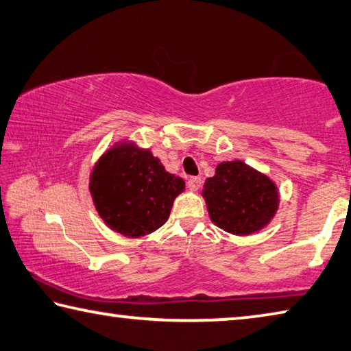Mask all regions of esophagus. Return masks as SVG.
<instances>
[{
    "mask_svg": "<svg viewBox=\"0 0 351 351\" xmlns=\"http://www.w3.org/2000/svg\"><path fill=\"white\" fill-rule=\"evenodd\" d=\"M187 187L190 189V192H197L201 187V178H197V176L190 178V180L187 181Z\"/></svg>",
    "mask_w": 351,
    "mask_h": 351,
    "instance_id": "34e87169",
    "label": "esophagus"
}]
</instances>
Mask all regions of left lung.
Wrapping results in <instances>:
<instances>
[{"mask_svg":"<svg viewBox=\"0 0 351 351\" xmlns=\"http://www.w3.org/2000/svg\"><path fill=\"white\" fill-rule=\"evenodd\" d=\"M202 197L215 226L237 237L258 233L279 208V190L263 171L234 159L216 165L204 182Z\"/></svg>","mask_w":351,"mask_h":351,"instance_id":"left-lung-1","label":"left lung"}]
</instances>
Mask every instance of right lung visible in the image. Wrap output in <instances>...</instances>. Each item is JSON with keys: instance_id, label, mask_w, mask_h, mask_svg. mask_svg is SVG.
Listing matches in <instances>:
<instances>
[{"instance_id": "obj_1", "label": "right lung", "mask_w": 351, "mask_h": 351, "mask_svg": "<svg viewBox=\"0 0 351 351\" xmlns=\"http://www.w3.org/2000/svg\"><path fill=\"white\" fill-rule=\"evenodd\" d=\"M88 190L110 230L125 238H141L167 222L186 182L169 173L149 149L121 139L95 162Z\"/></svg>"}]
</instances>
